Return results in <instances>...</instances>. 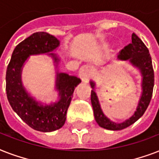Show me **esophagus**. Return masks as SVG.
<instances>
[{"label": "esophagus", "instance_id": "esophagus-1", "mask_svg": "<svg viewBox=\"0 0 159 159\" xmlns=\"http://www.w3.org/2000/svg\"><path fill=\"white\" fill-rule=\"evenodd\" d=\"M92 68L88 65H85L82 66L80 68L79 71V76L81 77V79L82 80V82L85 83H87L89 82L90 78L92 77Z\"/></svg>", "mask_w": 159, "mask_h": 159}]
</instances>
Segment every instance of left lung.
<instances>
[{"instance_id": "obj_1", "label": "left lung", "mask_w": 159, "mask_h": 159, "mask_svg": "<svg viewBox=\"0 0 159 159\" xmlns=\"http://www.w3.org/2000/svg\"><path fill=\"white\" fill-rule=\"evenodd\" d=\"M118 59L129 60L134 67H138L140 71L142 79V95L139 102L138 106L133 116L122 123H116L111 121L105 116L102 112L97 96L94 91L95 83L91 82L92 90L91 102H92L95 120L102 128L110 130H121L129 127L138 120L143 116L150 103L153 95V86H154V72H153L152 59L149 54L148 48L143 43V41L136 35L132 34V43L125 46L118 55Z\"/></svg>"}]
</instances>
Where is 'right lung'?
Wrapping results in <instances>:
<instances>
[{
    "label": "right lung",
    "mask_w": 159,
    "mask_h": 159,
    "mask_svg": "<svg viewBox=\"0 0 159 159\" xmlns=\"http://www.w3.org/2000/svg\"><path fill=\"white\" fill-rule=\"evenodd\" d=\"M59 43L56 37L46 32L34 33L15 48L6 69V91L9 103L22 120L32 129L41 132H52L62 127L75 87L82 81L75 76L57 72L56 89L58 91L59 101L43 106L26 92L21 82V71L30 55L52 52ZM49 55L54 62H59L54 53Z\"/></svg>",
    "instance_id": "right-lung-1"
}]
</instances>
